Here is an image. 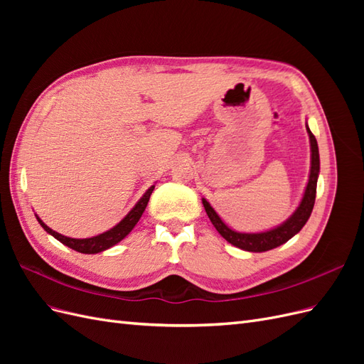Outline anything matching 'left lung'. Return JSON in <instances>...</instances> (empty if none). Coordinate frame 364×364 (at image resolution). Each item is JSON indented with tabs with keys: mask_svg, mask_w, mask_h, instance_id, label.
<instances>
[{
	"mask_svg": "<svg viewBox=\"0 0 364 364\" xmlns=\"http://www.w3.org/2000/svg\"><path fill=\"white\" fill-rule=\"evenodd\" d=\"M306 132L310 135V142H311V170H310V179H308V185L305 188V194L302 197V202L299 208L296 209L294 214L287 220V222L282 223L281 226L274 228L272 230H267V232H259V234H241L235 232L230 228H228L222 218L217 215L214 211V208L209 205L205 199H202V203L205 206V211L211 220L215 229L218 230V234L222 235L226 241H229L230 245H234L235 247H240L247 252H266L270 249L278 247L284 245L285 241H289L293 235H296L299 230L304 228L306 223V220L310 218L314 200H316V186H317V176L318 170H321V161H318V147H317V141L314 135L311 134V130L306 126Z\"/></svg>",
	"mask_w": 364,
	"mask_h": 364,
	"instance_id": "8db88e82",
	"label": "left lung"
}]
</instances>
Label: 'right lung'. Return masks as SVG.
<instances>
[{"instance_id":"obj_1","label":"right lung","mask_w":364,"mask_h":364,"mask_svg":"<svg viewBox=\"0 0 364 364\" xmlns=\"http://www.w3.org/2000/svg\"><path fill=\"white\" fill-rule=\"evenodd\" d=\"M153 190H155V185L150 186V188L146 191V194L141 197V200L135 205V208L132 209V211L123 220H121L117 226H114L112 229H109V230H106V232L97 235V237H92V238H80L79 240V238L65 237V235L56 232V230H53L51 228H48L39 217H38V222L41 223V226L43 229L47 230L48 234H51L54 238L59 240L62 245L68 246L80 253H98V252H103L109 247L115 246L117 243H119V241L123 240L130 232V230L135 228L142 213H144V209L150 200V196H151Z\"/></svg>"}]
</instances>
